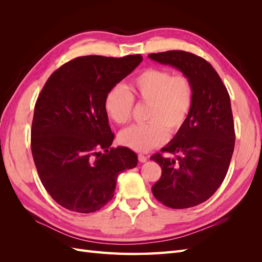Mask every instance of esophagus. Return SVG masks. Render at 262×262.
<instances>
[{"mask_svg": "<svg viewBox=\"0 0 262 262\" xmlns=\"http://www.w3.org/2000/svg\"><path fill=\"white\" fill-rule=\"evenodd\" d=\"M138 157H139V161H140L141 163H145V162L147 161V156L144 155V154H139Z\"/></svg>", "mask_w": 262, "mask_h": 262, "instance_id": "34e87169", "label": "esophagus"}]
</instances>
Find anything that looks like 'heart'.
Listing matches in <instances>:
<instances>
[{
  "label": "heart",
  "instance_id": "heart-1",
  "mask_svg": "<svg viewBox=\"0 0 262 262\" xmlns=\"http://www.w3.org/2000/svg\"><path fill=\"white\" fill-rule=\"evenodd\" d=\"M126 91L116 85L104 100L105 112L117 124L131 119L133 99L148 104L147 123L131 125L119 133V142L137 152L160 146L169 133H176L191 113L194 99L192 82L186 75H172L168 70L149 68L134 76Z\"/></svg>",
  "mask_w": 262,
  "mask_h": 262
}]
</instances>
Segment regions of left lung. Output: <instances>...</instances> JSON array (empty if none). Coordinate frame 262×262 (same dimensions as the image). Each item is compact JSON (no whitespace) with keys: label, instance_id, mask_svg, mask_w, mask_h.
I'll use <instances>...</instances> for the list:
<instances>
[{"label":"left lung","instance_id":"obj_1","mask_svg":"<svg viewBox=\"0 0 262 262\" xmlns=\"http://www.w3.org/2000/svg\"><path fill=\"white\" fill-rule=\"evenodd\" d=\"M148 58L181 71L192 82L193 106L187 121L162 152L150 160L162 167L152 187L156 199L171 209H187L207 201L223 182L235 146L231 99L210 63L198 55L171 50Z\"/></svg>","mask_w":262,"mask_h":262}]
</instances>
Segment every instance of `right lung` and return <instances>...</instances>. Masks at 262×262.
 <instances>
[{"instance_id": "1", "label": "right lung", "mask_w": 262, "mask_h": 262, "mask_svg": "<svg viewBox=\"0 0 262 262\" xmlns=\"http://www.w3.org/2000/svg\"><path fill=\"white\" fill-rule=\"evenodd\" d=\"M142 60L141 54L78 57L54 71L39 94L31 153L43 187L61 207L98 211L113 199L119 173L138 165L130 148L110 147L115 134L104 100Z\"/></svg>"}]
</instances>
